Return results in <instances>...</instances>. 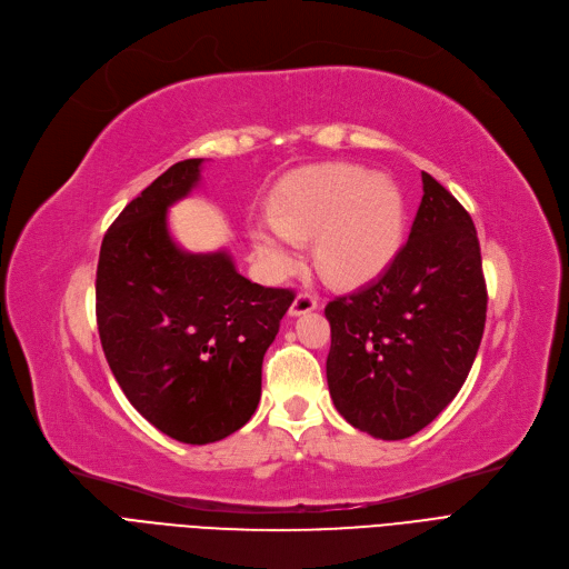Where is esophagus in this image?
I'll use <instances>...</instances> for the list:
<instances>
[{
  "label": "esophagus",
  "mask_w": 569,
  "mask_h": 569,
  "mask_svg": "<svg viewBox=\"0 0 569 569\" xmlns=\"http://www.w3.org/2000/svg\"><path fill=\"white\" fill-rule=\"evenodd\" d=\"M315 308H317V298H315L312 293H298V296L293 298L291 308H289V315H291V317H300V315L312 312Z\"/></svg>",
  "instance_id": "1"
}]
</instances>
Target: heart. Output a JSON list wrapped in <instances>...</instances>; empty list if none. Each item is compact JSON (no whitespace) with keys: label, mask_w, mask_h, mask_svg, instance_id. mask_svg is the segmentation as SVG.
I'll return each mask as SVG.
<instances>
[{"label":"heart","mask_w":569,"mask_h":569,"mask_svg":"<svg viewBox=\"0 0 569 569\" xmlns=\"http://www.w3.org/2000/svg\"><path fill=\"white\" fill-rule=\"evenodd\" d=\"M266 273L296 271V239L315 237L317 269L345 287L375 280L388 269L405 237V197L386 174L356 164H317L289 174L273 194V222L252 227Z\"/></svg>","instance_id":"obj_1"}]
</instances>
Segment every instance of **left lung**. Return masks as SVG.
I'll list each match as a JSON object with an SVG mask.
<instances>
[{
  "instance_id": "left-lung-1",
  "label": "left lung",
  "mask_w": 569,
  "mask_h": 569,
  "mask_svg": "<svg viewBox=\"0 0 569 569\" xmlns=\"http://www.w3.org/2000/svg\"><path fill=\"white\" fill-rule=\"evenodd\" d=\"M326 377L340 416L375 439L399 441L450 402L480 349L487 284L476 224L422 172L409 241L367 287L326 306Z\"/></svg>"
}]
</instances>
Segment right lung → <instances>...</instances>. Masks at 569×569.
I'll return each instance as SVG.
<instances>
[{
    "mask_svg": "<svg viewBox=\"0 0 569 569\" xmlns=\"http://www.w3.org/2000/svg\"><path fill=\"white\" fill-rule=\"evenodd\" d=\"M202 158L160 174L100 246L96 321L128 402L181 443L241 429L261 397V362L293 291L243 278L227 250H181L167 209L202 179Z\"/></svg>",
    "mask_w": 569,
    "mask_h": 569,
    "instance_id": "add662e5",
    "label": "right lung"
}]
</instances>
